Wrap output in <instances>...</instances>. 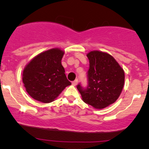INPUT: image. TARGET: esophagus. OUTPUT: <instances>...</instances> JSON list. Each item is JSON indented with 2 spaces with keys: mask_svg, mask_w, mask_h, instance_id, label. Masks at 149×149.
I'll use <instances>...</instances> for the list:
<instances>
[{
  "mask_svg": "<svg viewBox=\"0 0 149 149\" xmlns=\"http://www.w3.org/2000/svg\"><path fill=\"white\" fill-rule=\"evenodd\" d=\"M77 83H78V80H75L72 82V85H73V86H76V85H77Z\"/></svg>",
  "mask_w": 149,
  "mask_h": 149,
  "instance_id": "obj_1",
  "label": "esophagus"
}]
</instances>
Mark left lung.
Wrapping results in <instances>:
<instances>
[{"label":"left lung","instance_id":"8db88e82","mask_svg":"<svg viewBox=\"0 0 149 149\" xmlns=\"http://www.w3.org/2000/svg\"><path fill=\"white\" fill-rule=\"evenodd\" d=\"M90 67L87 72L88 85L79 83L77 89L85 103L96 109H103L118 100L125 82V73L110 54L92 51L87 54Z\"/></svg>","mask_w":149,"mask_h":149}]
</instances>
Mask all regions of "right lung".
<instances>
[{
    "label": "right lung",
    "instance_id": "1",
    "mask_svg": "<svg viewBox=\"0 0 149 149\" xmlns=\"http://www.w3.org/2000/svg\"><path fill=\"white\" fill-rule=\"evenodd\" d=\"M64 52L54 48L40 53L26 65L23 71L26 90L34 100L49 103L71 85L61 61Z\"/></svg>",
    "mask_w": 149,
    "mask_h": 149
}]
</instances>
